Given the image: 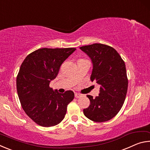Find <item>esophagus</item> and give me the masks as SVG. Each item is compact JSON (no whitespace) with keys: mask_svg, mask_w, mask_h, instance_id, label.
Here are the masks:
<instances>
[{"mask_svg":"<svg viewBox=\"0 0 150 150\" xmlns=\"http://www.w3.org/2000/svg\"><path fill=\"white\" fill-rule=\"evenodd\" d=\"M82 96H83V95H81V94H80V93H75V98H81Z\"/></svg>","mask_w":150,"mask_h":150,"instance_id":"obj_1","label":"esophagus"}]
</instances>
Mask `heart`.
<instances>
[{
    "label": "heart",
    "instance_id": "obj_1",
    "mask_svg": "<svg viewBox=\"0 0 150 150\" xmlns=\"http://www.w3.org/2000/svg\"><path fill=\"white\" fill-rule=\"evenodd\" d=\"M80 60H85V59H80Z\"/></svg>",
    "mask_w": 150,
    "mask_h": 150
}]
</instances>
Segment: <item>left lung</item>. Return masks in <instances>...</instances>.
Here are the masks:
<instances>
[{"label":"left lung","mask_w":150,"mask_h":150,"mask_svg":"<svg viewBox=\"0 0 150 150\" xmlns=\"http://www.w3.org/2000/svg\"><path fill=\"white\" fill-rule=\"evenodd\" d=\"M91 58V80L100 85L98 96L87 95L90 105L83 109L86 117L96 122L110 120L117 115L128 90L126 65L117 51L107 45L94 44L80 47Z\"/></svg>","instance_id":"1"}]
</instances>
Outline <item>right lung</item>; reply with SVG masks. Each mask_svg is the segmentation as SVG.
Instances as JSON below:
<instances>
[{"label":"right lung","instance_id":"obj_1","mask_svg":"<svg viewBox=\"0 0 150 150\" xmlns=\"http://www.w3.org/2000/svg\"><path fill=\"white\" fill-rule=\"evenodd\" d=\"M75 48H41L29 54L16 77L19 100L25 112L38 125L50 127L62 122L74 93H58L50 87L64 61Z\"/></svg>","mask_w":150,"mask_h":150}]
</instances>
